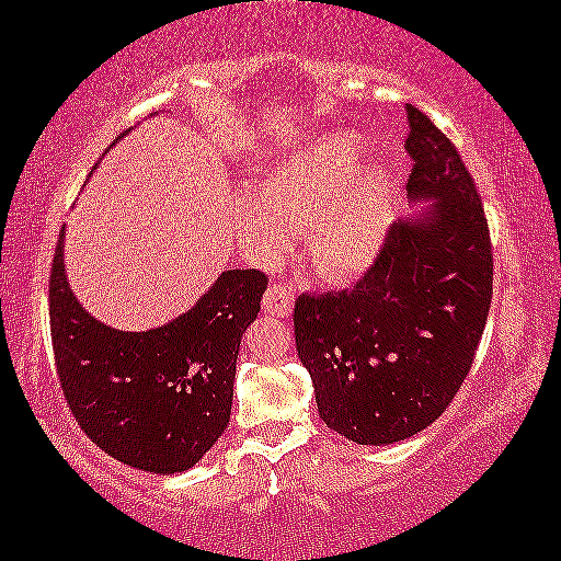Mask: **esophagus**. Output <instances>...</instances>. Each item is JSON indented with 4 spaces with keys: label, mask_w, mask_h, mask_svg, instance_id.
<instances>
[{
    "label": "esophagus",
    "mask_w": 561,
    "mask_h": 561,
    "mask_svg": "<svg viewBox=\"0 0 561 561\" xmlns=\"http://www.w3.org/2000/svg\"><path fill=\"white\" fill-rule=\"evenodd\" d=\"M263 310H268L275 318H288L293 313V290L280 286V283H273L263 296Z\"/></svg>",
    "instance_id": "obj_1"
}]
</instances>
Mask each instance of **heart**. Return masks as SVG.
<instances>
[{"label": "heart", "mask_w": 561, "mask_h": 561, "mask_svg": "<svg viewBox=\"0 0 561 561\" xmlns=\"http://www.w3.org/2000/svg\"><path fill=\"white\" fill-rule=\"evenodd\" d=\"M360 134L333 131L302 141L236 204L243 241L265 261L288 253L306 233L308 261L325 283H347L380 261L390 241L398 183L385 163L360 167Z\"/></svg>", "instance_id": "b5f03b06"}]
</instances>
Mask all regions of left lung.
I'll return each instance as SVG.
<instances>
[{"mask_svg": "<svg viewBox=\"0 0 561 561\" xmlns=\"http://www.w3.org/2000/svg\"><path fill=\"white\" fill-rule=\"evenodd\" d=\"M412 214L353 290L300 296L296 351L318 412L357 445H394L443 415L472 367L492 300V245L453 141L405 104Z\"/></svg>", "mask_w": 561, "mask_h": 561, "instance_id": "8db88e82", "label": "left lung"}]
</instances>
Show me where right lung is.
I'll return each mask as SVG.
<instances>
[{
	"label": "right lung",
	"mask_w": 561,
	"mask_h": 561,
	"mask_svg": "<svg viewBox=\"0 0 561 561\" xmlns=\"http://www.w3.org/2000/svg\"><path fill=\"white\" fill-rule=\"evenodd\" d=\"M64 236L61 228L49 320L59 382L73 417L91 443L118 462L153 474L191 470L231 420L238 347L259 318L268 280L255 268L224 271L179 318L139 333L118 330L96 320L73 296Z\"/></svg>",
	"instance_id": "1"
}]
</instances>
